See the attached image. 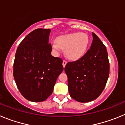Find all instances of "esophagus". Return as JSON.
Returning a JSON list of instances; mask_svg holds the SVG:
<instances>
[{"label": "esophagus", "instance_id": "34e87169", "mask_svg": "<svg viewBox=\"0 0 125 125\" xmlns=\"http://www.w3.org/2000/svg\"><path fill=\"white\" fill-rule=\"evenodd\" d=\"M66 64H67V61L65 60H63V61H62V65H63V67L64 68L65 66H66Z\"/></svg>", "mask_w": 125, "mask_h": 125}]
</instances>
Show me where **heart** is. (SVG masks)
Masks as SVG:
<instances>
[{"label": "heart", "mask_w": 125, "mask_h": 125, "mask_svg": "<svg viewBox=\"0 0 125 125\" xmlns=\"http://www.w3.org/2000/svg\"><path fill=\"white\" fill-rule=\"evenodd\" d=\"M89 43L86 34L74 32L59 36L52 44V48L56 52L65 49V54L71 60H78L86 54Z\"/></svg>", "instance_id": "obj_1"}]
</instances>
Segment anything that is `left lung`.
Returning a JSON list of instances; mask_svg holds the SVG:
<instances>
[{
  "instance_id": "left-lung-1",
  "label": "left lung",
  "mask_w": 125,
  "mask_h": 125,
  "mask_svg": "<svg viewBox=\"0 0 125 125\" xmlns=\"http://www.w3.org/2000/svg\"><path fill=\"white\" fill-rule=\"evenodd\" d=\"M92 34L90 49L80 59L68 62L64 68L69 94L81 103L93 101L101 94L110 74L106 46L94 33Z\"/></svg>"
}]
</instances>
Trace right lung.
Instances as JSON below:
<instances>
[{
    "label": "right lung",
    "instance_id": "obj_1",
    "mask_svg": "<svg viewBox=\"0 0 125 125\" xmlns=\"http://www.w3.org/2000/svg\"><path fill=\"white\" fill-rule=\"evenodd\" d=\"M49 29H37L19 44L14 62V79L22 95L34 102L44 101L52 93L62 72V59L51 55Z\"/></svg>",
    "mask_w": 125,
    "mask_h": 125
}]
</instances>
